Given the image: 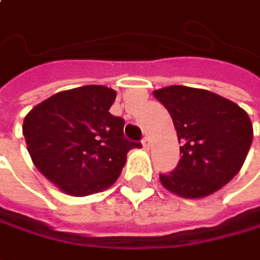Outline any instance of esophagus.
<instances>
[{"label":"esophagus","instance_id":"obj_1","mask_svg":"<svg viewBox=\"0 0 260 260\" xmlns=\"http://www.w3.org/2000/svg\"><path fill=\"white\" fill-rule=\"evenodd\" d=\"M142 145H143V148L145 149H149L150 146V139L148 136H145L143 139H142Z\"/></svg>","mask_w":260,"mask_h":260}]
</instances>
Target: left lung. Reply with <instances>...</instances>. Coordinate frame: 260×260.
Returning <instances> with one entry per match:
<instances>
[{
    "mask_svg": "<svg viewBox=\"0 0 260 260\" xmlns=\"http://www.w3.org/2000/svg\"><path fill=\"white\" fill-rule=\"evenodd\" d=\"M168 110L180 146V161L162 186L177 196L201 199L225 186L240 171L253 140L247 112L214 92L168 86L153 92Z\"/></svg>",
    "mask_w": 260,
    "mask_h": 260,
    "instance_id": "1",
    "label": "left lung"
}]
</instances>
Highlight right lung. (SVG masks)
Instances as JSON below:
<instances>
[{
    "mask_svg": "<svg viewBox=\"0 0 260 260\" xmlns=\"http://www.w3.org/2000/svg\"><path fill=\"white\" fill-rule=\"evenodd\" d=\"M115 90L89 85L62 90L24 117L23 135L35 167L72 196L112 186L127 152L140 143L124 137V120L110 112Z\"/></svg>",
    "mask_w": 260,
    "mask_h": 260,
    "instance_id": "1",
    "label": "right lung"
}]
</instances>
